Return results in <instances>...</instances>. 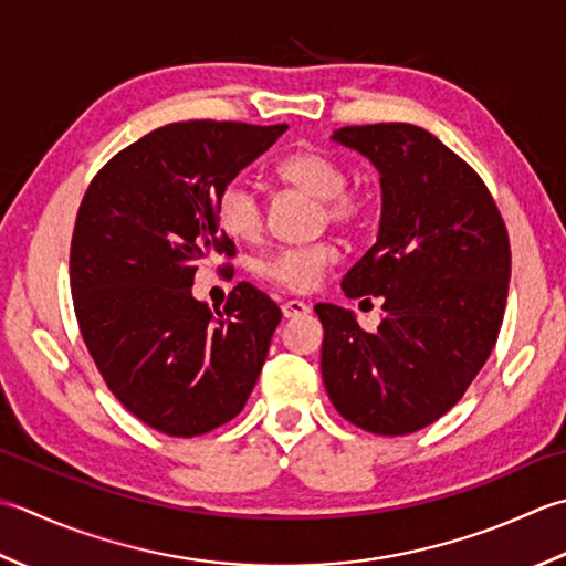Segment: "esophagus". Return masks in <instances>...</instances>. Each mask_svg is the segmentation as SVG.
<instances>
[{
  "mask_svg": "<svg viewBox=\"0 0 566 566\" xmlns=\"http://www.w3.org/2000/svg\"><path fill=\"white\" fill-rule=\"evenodd\" d=\"M281 310H283V317L295 319V317H305L310 313V305L303 303V300H287Z\"/></svg>",
  "mask_w": 566,
  "mask_h": 566,
  "instance_id": "34e87169",
  "label": "esophagus"
}]
</instances>
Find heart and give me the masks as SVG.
<instances>
[{
  "mask_svg": "<svg viewBox=\"0 0 566 566\" xmlns=\"http://www.w3.org/2000/svg\"><path fill=\"white\" fill-rule=\"evenodd\" d=\"M285 186L319 200L325 222L354 229L366 222L368 200L359 192L347 190V168L339 158L322 148H303L285 156L275 168ZM217 224L239 244H256L263 234V207L259 195L244 180H234L222 190L217 200ZM337 259V249L327 241L310 247H293L273 253L261 261L259 273L263 279L293 293L313 291L322 275Z\"/></svg>",
  "mask_w": 566,
  "mask_h": 566,
  "instance_id": "b5f03b06",
  "label": "heart"
}]
</instances>
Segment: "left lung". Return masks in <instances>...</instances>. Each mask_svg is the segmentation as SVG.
Wrapping results in <instances>:
<instances>
[{
  "label": "left lung",
  "mask_w": 566,
  "mask_h": 566,
  "mask_svg": "<svg viewBox=\"0 0 566 566\" xmlns=\"http://www.w3.org/2000/svg\"><path fill=\"white\" fill-rule=\"evenodd\" d=\"M380 176L376 244L344 275L347 297L384 300L376 332L319 303L322 380L344 420L410 434L452 410L486 364L505 313L511 244L479 172L415 124L344 126Z\"/></svg>",
  "instance_id": "1"
}]
</instances>
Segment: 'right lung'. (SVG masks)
Instances as JSON below:
<instances>
[{
  "mask_svg": "<svg viewBox=\"0 0 566 566\" xmlns=\"http://www.w3.org/2000/svg\"><path fill=\"white\" fill-rule=\"evenodd\" d=\"M287 124L176 122L138 138L92 178L71 244L85 347L122 406L170 437L205 434L247 406L281 322L239 283L224 310L192 297L214 253L234 256L217 200Z\"/></svg>",
  "mask_w": 566,
  "mask_h": 566,
  "instance_id": "add662e5",
  "label": "right lung"
}]
</instances>
